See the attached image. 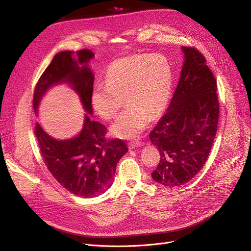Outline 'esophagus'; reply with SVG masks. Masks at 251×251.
Here are the masks:
<instances>
[{
	"mask_svg": "<svg viewBox=\"0 0 251 251\" xmlns=\"http://www.w3.org/2000/svg\"><path fill=\"white\" fill-rule=\"evenodd\" d=\"M143 143L142 142H139V141H131L128 143V147L129 149H134L136 147H139V146H142Z\"/></svg>",
	"mask_w": 251,
	"mask_h": 251,
	"instance_id": "obj_1",
	"label": "esophagus"
}]
</instances>
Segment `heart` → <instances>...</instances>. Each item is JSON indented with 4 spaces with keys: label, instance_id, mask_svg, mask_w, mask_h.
Segmentation results:
<instances>
[{
    "label": "heart",
    "instance_id": "b5f03b06",
    "mask_svg": "<svg viewBox=\"0 0 251 251\" xmlns=\"http://www.w3.org/2000/svg\"><path fill=\"white\" fill-rule=\"evenodd\" d=\"M173 69L164 55L134 54L115 60L106 73V85H97L92 105L105 120H112L128 105L111 126V134L122 139L138 137L150 118L160 116L172 93Z\"/></svg>",
    "mask_w": 251,
    "mask_h": 251
}]
</instances>
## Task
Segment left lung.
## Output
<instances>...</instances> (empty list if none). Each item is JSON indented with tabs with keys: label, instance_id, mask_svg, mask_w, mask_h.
I'll return each instance as SVG.
<instances>
[{
	"label": "left lung",
	"instance_id": "1",
	"mask_svg": "<svg viewBox=\"0 0 251 251\" xmlns=\"http://www.w3.org/2000/svg\"><path fill=\"white\" fill-rule=\"evenodd\" d=\"M183 64L166 113L149 138L160 154L152 178L161 186L185 185L209 156L219 119L217 82L196 48L181 47Z\"/></svg>",
	"mask_w": 251,
	"mask_h": 251
}]
</instances>
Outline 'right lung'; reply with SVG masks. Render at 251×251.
I'll return each mask as SVG.
<instances>
[{"label": "right lung", "mask_w": 251, "mask_h": 251, "mask_svg": "<svg viewBox=\"0 0 251 251\" xmlns=\"http://www.w3.org/2000/svg\"><path fill=\"white\" fill-rule=\"evenodd\" d=\"M94 57L89 49L56 53L40 76L33 98L36 115L43 97L54 86L68 85L79 98L87 114L75 136L56 139L50 136L40 123L36 124L35 134L48 171L64 189L82 198L97 197L111 188L117 163L128 151L121 139L106 141V127L89 116L93 115L95 75L90 61Z\"/></svg>", "instance_id": "right-lung-1"}]
</instances>
